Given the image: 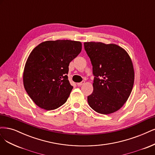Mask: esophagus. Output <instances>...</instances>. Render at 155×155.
Wrapping results in <instances>:
<instances>
[{
    "label": "esophagus",
    "mask_w": 155,
    "mask_h": 155,
    "mask_svg": "<svg viewBox=\"0 0 155 155\" xmlns=\"http://www.w3.org/2000/svg\"><path fill=\"white\" fill-rule=\"evenodd\" d=\"M85 83V81H81V82H80V83H78L77 84L78 85V86H81V85H83V84H84Z\"/></svg>",
    "instance_id": "34e87169"
}]
</instances>
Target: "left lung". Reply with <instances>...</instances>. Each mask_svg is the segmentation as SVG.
<instances>
[{"mask_svg": "<svg viewBox=\"0 0 155 155\" xmlns=\"http://www.w3.org/2000/svg\"><path fill=\"white\" fill-rule=\"evenodd\" d=\"M92 65L94 90L89 106L99 114L119 110L130 97L134 84V69L130 56L122 47L101 42H84Z\"/></svg>", "mask_w": 155, "mask_h": 155, "instance_id": "obj_1", "label": "left lung"}]
</instances>
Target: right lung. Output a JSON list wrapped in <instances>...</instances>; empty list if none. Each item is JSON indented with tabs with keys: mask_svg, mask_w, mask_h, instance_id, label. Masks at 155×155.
Segmentation results:
<instances>
[{
	"mask_svg": "<svg viewBox=\"0 0 155 155\" xmlns=\"http://www.w3.org/2000/svg\"><path fill=\"white\" fill-rule=\"evenodd\" d=\"M80 41H46L32 51L25 63V91L40 108L52 110L65 103L73 87L67 74L70 62L81 51Z\"/></svg>",
	"mask_w": 155,
	"mask_h": 155,
	"instance_id": "right-lung-1",
	"label": "right lung"
}]
</instances>
